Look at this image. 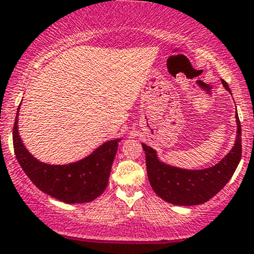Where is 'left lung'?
I'll return each mask as SVG.
<instances>
[{
  "instance_id": "1",
  "label": "left lung",
  "mask_w": 254,
  "mask_h": 254,
  "mask_svg": "<svg viewBox=\"0 0 254 254\" xmlns=\"http://www.w3.org/2000/svg\"><path fill=\"white\" fill-rule=\"evenodd\" d=\"M221 83L231 94L227 83L225 80ZM235 117L237 135L234 146L218 164L205 169L190 170L170 165L159 159L155 149L142 143L149 182L161 199L174 205H198L208 202L223 190L234 175L242 155L241 125L237 111Z\"/></svg>"
}]
</instances>
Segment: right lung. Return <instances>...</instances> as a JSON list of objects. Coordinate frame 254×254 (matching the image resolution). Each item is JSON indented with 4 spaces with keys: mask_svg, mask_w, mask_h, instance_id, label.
I'll return each mask as SVG.
<instances>
[{
    "mask_svg": "<svg viewBox=\"0 0 254 254\" xmlns=\"http://www.w3.org/2000/svg\"><path fill=\"white\" fill-rule=\"evenodd\" d=\"M19 108L13 128V145L15 158L30 181L44 193L68 204L88 203L98 198L109 184L112 163L122 138L103 143L93 153L74 163L64 165L43 163L31 155L20 138Z\"/></svg>",
    "mask_w": 254,
    "mask_h": 254,
    "instance_id": "right-lung-1",
    "label": "right lung"
}]
</instances>
